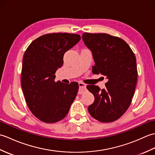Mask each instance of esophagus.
I'll return each instance as SVG.
<instances>
[{
	"label": "esophagus",
	"mask_w": 155,
	"mask_h": 155,
	"mask_svg": "<svg viewBox=\"0 0 155 155\" xmlns=\"http://www.w3.org/2000/svg\"><path fill=\"white\" fill-rule=\"evenodd\" d=\"M78 86H79V90H78V92H79V93L82 94L83 93L84 91H86L87 90V84H84L83 83H82V82H80V83H78Z\"/></svg>",
	"instance_id": "obj_1"
}]
</instances>
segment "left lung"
<instances>
[{"instance_id":"8db88e82","label":"left lung","mask_w":155,"mask_h":155,"mask_svg":"<svg viewBox=\"0 0 155 155\" xmlns=\"http://www.w3.org/2000/svg\"><path fill=\"white\" fill-rule=\"evenodd\" d=\"M82 38L93 53V73L103 74L108 80L105 89L87 86L94 97L88 110L102 123L113 122L127 111L132 101L138 74L135 55L123 39L110 35L85 32Z\"/></svg>"}]
</instances>
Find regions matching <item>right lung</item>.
<instances>
[{"label":"right lung","instance_id":"right-lung-1","mask_svg":"<svg viewBox=\"0 0 155 155\" xmlns=\"http://www.w3.org/2000/svg\"><path fill=\"white\" fill-rule=\"evenodd\" d=\"M80 40L77 34H47L32 41L23 56V93L32 113L44 123L63 119L77 96V82H55L54 74L63 64L64 54Z\"/></svg>","mask_w":155,"mask_h":155}]
</instances>
